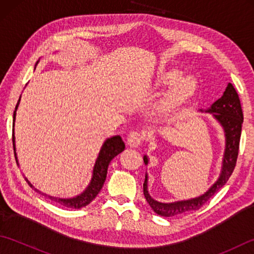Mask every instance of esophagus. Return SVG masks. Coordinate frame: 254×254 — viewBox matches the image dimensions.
Listing matches in <instances>:
<instances>
[{
	"label": "esophagus",
	"instance_id": "esophagus-1",
	"mask_svg": "<svg viewBox=\"0 0 254 254\" xmlns=\"http://www.w3.org/2000/svg\"><path fill=\"white\" fill-rule=\"evenodd\" d=\"M144 141L143 134L139 131H131L127 135V143L133 147L138 146Z\"/></svg>",
	"mask_w": 254,
	"mask_h": 254
}]
</instances>
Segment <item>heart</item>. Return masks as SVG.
Wrapping results in <instances>:
<instances>
[{
  "label": "heart",
  "mask_w": 254,
  "mask_h": 254,
  "mask_svg": "<svg viewBox=\"0 0 254 254\" xmlns=\"http://www.w3.org/2000/svg\"><path fill=\"white\" fill-rule=\"evenodd\" d=\"M159 86H171L175 85L169 95L161 101L159 109L163 112L172 111L186 101L196 90L197 82L193 75H183L182 71L178 68H170L163 72L158 77Z\"/></svg>",
  "instance_id": "obj_1"
}]
</instances>
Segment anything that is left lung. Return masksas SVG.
<instances>
[{
	"label": "left lung",
	"instance_id": "8db88e82",
	"mask_svg": "<svg viewBox=\"0 0 254 254\" xmlns=\"http://www.w3.org/2000/svg\"><path fill=\"white\" fill-rule=\"evenodd\" d=\"M207 112L214 113L213 116L222 124L225 131L226 149L224 155L222 174H220L218 180L214 183L213 187L206 193L203 194V195L192 199H188V201H180L175 203H160L150 197L147 191V175H145V181L143 185L144 196L154 212L157 213L158 215H161V216H178V215L201 208L210 197L214 196V194L220 188L225 186V183L228 181L230 176L233 175L237 158H238L241 127L242 122H244V113H242L240 99L233 84H228L224 95L218 100L214 102L213 106L210 107V109L207 110ZM144 163L145 165L148 164V159L146 156H144Z\"/></svg>",
	"mask_w": 254,
	"mask_h": 254
}]
</instances>
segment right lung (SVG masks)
<instances>
[{
	"mask_svg": "<svg viewBox=\"0 0 254 254\" xmlns=\"http://www.w3.org/2000/svg\"><path fill=\"white\" fill-rule=\"evenodd\" d=\"M19 99H20V97H19ZM19 99H18V102H19ZM18 102L15 107V111L13 115V121H15L16 109H17V107H18ZM13 127H14V123H13ZM124 147H126V145H124V142L122 141L120 135H116V136L108 138L107 141L104 143V145H102L98 158H97V160H96L94 171H93V178H91L89 186L82 194H80V195H77L76 197H73V198H57V197H52V196H48V197L52 199V201L57 202L58 204H61L62 206L67 207V208H80V207L85 206V205L89 204L97 196V194L99 193L102 186H104V182H105L106 177H107L108 166H109L110 161L112 160V158H115L118 154H120L124 149ZM13 148H14V154H15V159H16L14 132H13ZM25 180L28 182V185L31 188H34L30 185V182L27 179H25ZM35 190L37 192H39L37 189H35ZM39 193H41V192H39Z\"/></svg>",
	"mask_w": 254,
	"mask_h": 254,
	"instance_id": "add662e5",
	"label": "right lung"
}]
</instances>
